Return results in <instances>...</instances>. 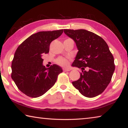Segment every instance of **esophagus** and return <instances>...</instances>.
<instances>
[{
  "instance_id": "1",
  "label": "esophagus",
  "mask_w": 128,
  "mask_h": 128,
  "mask_svg": "<svg viewBox=\"0 0 128 128\" xmlns=\"http://www.w3.org/2000/svg\"><path fill=\"white\" fill-rule=\"evenodd\" d=\"M64 72H68V71H70L71 69L70 68H64L62 69Z\"/></svg>"
}]
</instances>
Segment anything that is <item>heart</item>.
Instances as JSON below:
<instances>
[{
	"instance_id": "1",
	"label": "heart",
	"mask_w": 128,
	"mask_h": 128,
	"mask_svg": "<svg viewBox=\"0 0 128 128\" xmlns=\"http://www.w3.org/2000/svg\"><path fill=\"white\" fill-rule=\"evenodd\" d=\"M69 58H64V57H59L56 60V63L58 64L61 66H67L69 64Z\"/></svg>"
}]
</instances>
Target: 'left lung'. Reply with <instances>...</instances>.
Segmentation results:
<instances>
[{"label":"left lung","mask_w":128,"mask_h":128,"mask_svg":"<svg viewBox=\"0 0 128 128\" xmlns=\"http://www.w3.org/2000/svg\"><path fill=\"white\" fill-rule=\"evenodd\" d=\"M76 43L78 52L72 66L81 69L73 85L84 96L93 98L102 93L111 81L115 66L107 43L100 36L84 29H64Z\"/></svg>","instance_id":"1"}]
</instances>
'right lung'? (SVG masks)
I'll use <instances>...</instances> for the list:
<instances>
[{
  "mask_svg": "<svg viewBox=\"0 0 128 128\" xmlns=\"http://www.w3.org/2000/svg\"><path fill=\"white\" fill-rule=\"evenodd\" d=\"M62 32L63 29L40 32L17 47L12 62L11 77L18 89L27 96H42L52 87L58 75L62 72L56 64L48 68L42 64V56L49 52L50 43Z\"/></svg>",
  "mask_w": 128,
  "mask_h": 128,
  "instance_id": "add662e5",
  "label": "right lung"
}]
</instances>
